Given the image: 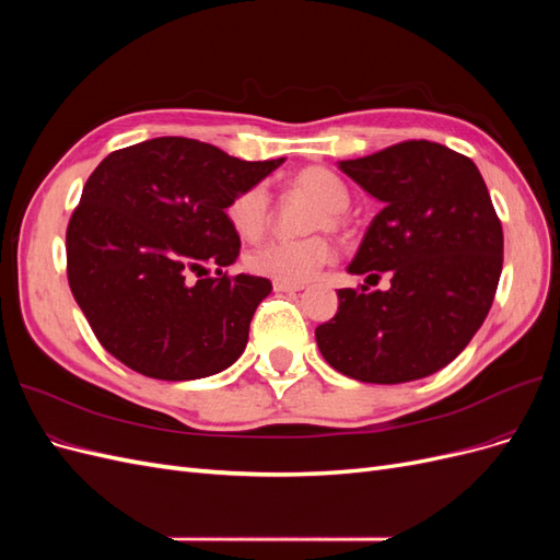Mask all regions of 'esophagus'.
<instances>
[{"label":"esophagus","instance_id":"1","mask_svg":"<svg viewBox=\"0 0 560 560\" xmlns=\"http://www.w3.org/2000/svg\"><path fill=\"white\" fill-rule=\"evenodd\" d=\"M273 290L276 292H287V294H294V292H301L303 284L299 282H284V280H276L273 282Z\"/></svg>","mask_w":560,"mask_h":560}]
</instances>
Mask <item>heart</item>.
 Instances as JSON below:
<instances>
[{"instance_id": "b5f03b06", "label": "heart", "mask_w": 560, "mask_h": 560, "mask_svg": "<svg viewBox=\"0 0 560 560\" xmlns=\"http://www.w3.org/2000/svg\"><path fill=\"white\" fill-rule=\"evenodd\" d=\"M292 186L303 194L313 196L322 208L315 210L313 229L338 226L341 212L348 208L350 191L346 182L325 165H306L292 177ZM226 217L235 233L247 241L259 238L270 222V198L266 186L254 184L235 194L226 208ZM334 249L322 235H308L299 241H268L257 249L249 252L247 266L254 273L284 280V282H303L313 278L317 270L329 264Z\"/></svg>"}]
</instances>
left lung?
Segmentation results:
<instances>
[{"mask_svg": "<svg viewBox=\"0 0 560 560\" xmlns=\"http://www.w3.org/2000/svg\"><path fill=\"white\" fill-rule=\"evenodd\" d=\"M383 202L348 273L389 290H338V313L315 329L336 371L362 383L425 378L460 354L493 306L502 273V226L471 159L409 140L338 161Z\"/></svg>", "mask_w": 560, "mask_h": 560, "instance_id": "8db88e82", "label": "left lung"}]
</instances>
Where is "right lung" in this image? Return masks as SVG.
Listing matches in <instances>:
<instances>
[{
  "label": "right lung",
  "instance_id": "right-lung-1",
  "mask_svg": "<svg viewBox=\"0 0 560 560\" xmlns=\"http://www.w3.org/2000/svg\"><path fill=\"white\" fill-rule=\"evenodd\" d=\"M282 163L154 138L95 167L67 226V278L118 362L149 378L196 381L241 358L252 315L273 284L222 276L241 254L226 208ZM208 265L218 268L214 279L201 276Z\"/></svg>",
  "mask_w": 560,
  "mask_h": 560
}]
</instances>
